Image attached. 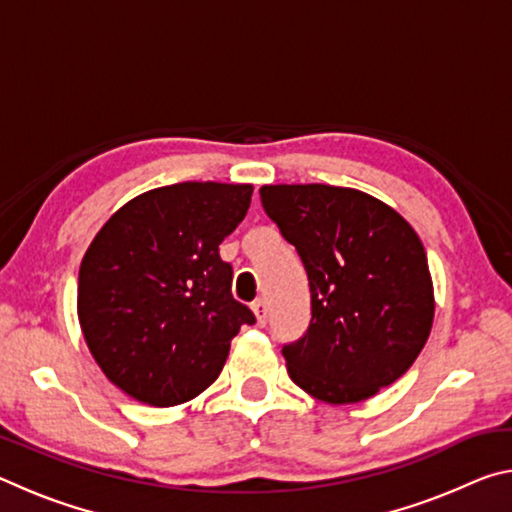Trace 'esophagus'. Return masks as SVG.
<instances>
[{
    "instance_id": "obj_1",
    "label": "esophagus",
    "mask_w": 512,
    "mask_h": 512,
    "mask_svg": "<svg viewBox=\"0 0 512 512\" xmlns=\"http://www.w3.org/2000/svg\"><path fill=\"white\" fill-rule=\"evenodd\" d=\"M253 314H255L257 325H259V327H264V325H266V320H268V307H266V302H264V300H257V302H253Z\"/></svg>"
}]
</instances>
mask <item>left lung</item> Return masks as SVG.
Here are the masks:
<instances>
[{"instance_id":"obj_1","label":"left lung","mask_w":512,"mask_h":512,"mask_svg":"<svg viewBox=\"0 0 512 512\" xmlns=\"http://www.w3.org/2000/svg\"><path fill=\"white\" fill-rule=\"evenodd\" d=\"M259 196L309 277V329L282 350L289 377L327 404L370 400L431 334L436 300L418 232L352 187L264 185Z\"/></svg>"}]
</instances>
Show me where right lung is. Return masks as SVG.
<instances>
[{
    "label": "right lung",
    "mask_w": 512,
    "mask_h": 512,
    "mask_svg": "<svg viewBox=\"0 0 512 512\" xmlns=\"http://www.w3.org/2000/svg\"><path fill=\"white\" fill-rule=\"evenodd\" d=\"M250 196L253 185L155 187L121 205L85 250L83 339L133 400L158 409L194 400L221 375L239 327L255 323L219 257Z\"/></svg>",
    "instance_id": "add662e5"
}]
</instances>
